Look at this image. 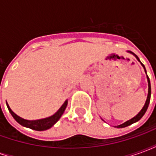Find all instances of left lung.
Segmentation results:
<instances>
[{"label":"left lung","mask_w":156,"mask_h":156,"mask_svg":"<svg viewBox=\"0 0 156 156\" xmlns=\"http://www.w3.org/2000/svg\"><path fill=\"white\" fill-rule=\"evenodd\" d=\"M128 52H129V53H131V54H133L135 57V58H137V60L139 62L140 61V59H139V58H138L136 55L134 54V53H133L132 51H128ZM141 63V62H140ZM141 65L143 66V68H144V72L146 73V70H145V68H144V64H142L141 63ZM147 75V74H146ZM147 80H148V87H149V88H148V96H147V99H146V101H145V104H144V107H143V108L141 109L140 111V113L138 114L136 116H134V118H132L131 119H129V120L126 121V122H124V124H119V125H118V126H115V127L117 128H124V127H127V126H129V125H130V124H134V123H135V122H137V121H139L140 119L141 118L144 116V115L145 114V112H146V110H147L148 108V106H149V104H150V100H151V81H150V78H149V77H148L147 75Z\"/></svg>","instance_id":"8db88e82"}]
</instances>
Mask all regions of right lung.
I'll return each mask as SVG.
<instances>
[{
  "label": "right lung",
  "mask_w": 156,
  "mask_h": 156,
  "mask_svg": "<svg viewBox=\"0 0 156 156\" xmlns=\"http://www.w3.org/2000/svg\"><path fill=\"white\" fill-rule=\"evenodd\" d=\"M68 105V100L63 103V105H62L61 108L58 109V111L55 113L54 115H51L50 117L45 118V119H37V120H27V119H24L22 118L19 117L18 115H16L12 111L11 108L9 107L8 104L6 102V106L8 108L9 112L11 113V115H12V117L15 119V120L20 124L22 126L27 128H30L32 129H34V130L37 131H42V130H47L48 129H50L51 127H52L58 120L59 119L61 118V116L62 115V114L64 113L65 109H66V107Z\"/></svg>",
  "instance_id": "right-lung-1"
}]
</instances>
